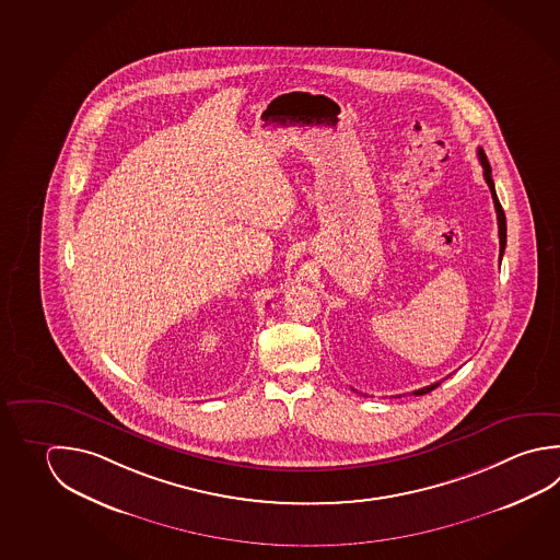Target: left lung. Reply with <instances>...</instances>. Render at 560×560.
I'll return each mask as SVG.
<instances>
[{"mask_svg":"<svg viewBox=\"0 0 560 560\" xmlns=\"http://www.w3.org/2000/svg\"><path fill=\"white\" fill-rule=\"evenodd\" d=\"M478 158L479 162H481V167H483V177H486V184L489 185V191H491V197H493V205H495V213H498V226H499V262H501V256L505 253V244H508V224H505V213H503V207L499 203L498 194H495V185H493V179H491V167H489L488 155L486 152L478 148ZM440 385V381L438 383H432L430 387H422L415 390V395H427L430 390H434V388Z\"/></svg>","mask_w":560,"mask_h":560,"instance_id":"8db88e82","label":"left lung"}]
</instances>
